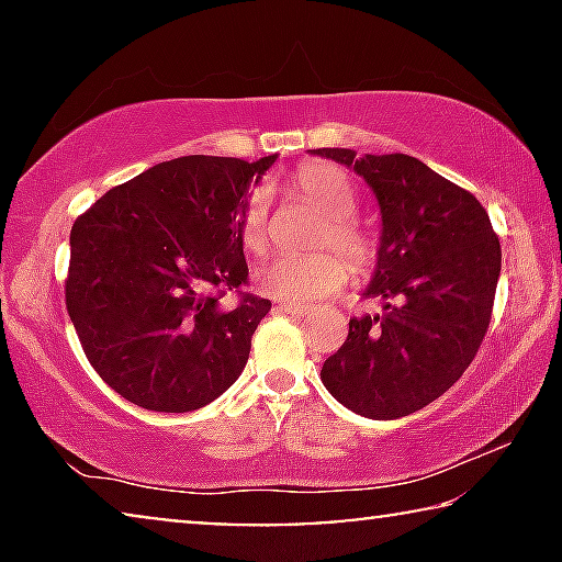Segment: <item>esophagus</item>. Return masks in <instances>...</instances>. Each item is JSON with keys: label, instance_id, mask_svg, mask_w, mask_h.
Instances as JSON below:
<instances>
[{"label": "esophagus", "instance_id": "1", "mask_svg": "<svg viewBox=\"0 0 562 562\" xmlns=\"http://www.w3.org/2000/svg\"><path fill=\"white\" fill-rule=\"evenodd\" d=\"M276 310H279V312H286V314H294V317H304V314L310 312V306H304V304H294V302H279V304H276Z\"/></svg>", "mask_w": 562, "mask_h": 562}]
</instances>
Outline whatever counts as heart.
Wrapping results in <instances>:
<instances>
[{"label": "heart", "mask_w": 562, "mask_h": 562, "mask_svg": "<svg viewBox=\"0 0 562 562\" xmlns=\"http://www.w3.org/2000/svg\"><path fill=\"white\" fill-rule=\"evenodd\" d=\"M291 187L304 202H310L322 217L314 243L333 245L334 250H314V252H281L268 263L258 268L256 283L263 294L283 302L310 304L340 291L352 273L363 276L373 268L379 245L375 237L352 217L356 214V187L348 173L329 164H306L299 168L291 179ZM268 191L263 187L252 189L245 196V204L237 217V237L243 248L260 256L271 240V220H268ZM349 263L345 265L344 260Z\"/></svg>", "instance_id": "b5f03b06"}]
</instances>
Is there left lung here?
I'll list each match as a JSON object with an SVG mask.
<instances>
[{"label": "left lung", "instance_id": "8db88e82", "mask_svg": "<svg viewBox=\"0 0 562 562\" xmlns=\"http://www.w3.org/2000/svg\"><path fill=\"white\" fill-rule=\"evenodd\" d=\"M312 153L358 171L379 199V266L366 296L386 299L375 317L350 319L348 340L322 366V383L360 417H406L473 363L502 273L498 235L471 191L417 158Z\"/></svg>", "mask_w": 562, "mask_h": 562}]
</instances>
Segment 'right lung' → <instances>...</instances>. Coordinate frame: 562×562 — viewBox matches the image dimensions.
I'll use <instances>...</instances> for the list:
<instances>
[{
  "label": "right lung",
  "instance_id": "right-lung-1",
  "mask_svg": "<svg viewBox=\"0 0 562 562\" xmlns=\"http://www.w3.org/2000/svg\"><path fill=\"white\" fill-rule=\"evenodd\" d=\"M273 160H166L74 222L66 310L91 368L122 398L194 412L243 373L271 302L240 291L237 217ZM225 290L241 296L233 311L218 304Z\"/></svg>",
  "mask_w": 562,
  "mask_h": 562
}]
</instances>
